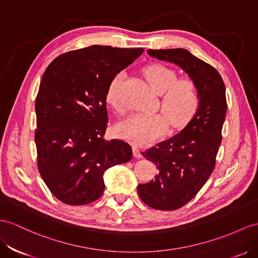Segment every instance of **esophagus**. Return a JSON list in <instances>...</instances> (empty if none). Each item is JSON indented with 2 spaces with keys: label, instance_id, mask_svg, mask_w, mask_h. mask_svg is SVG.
Here are the masks:
<instances>
[{
  "label": "esophagus",
  "instance_id": "obj_1",
  "mask_svg": "<svg viewBox=\"0 0 258 258\" xmlns=\"http://www.w3.org/2000/svg\"><path fill=\"white\" fill-rule=\"evenodd\" d=\"M133 155L135 158H142V153L137 146H133Z\"/></svg>",
  "mask_w": 258,
  "mask_h": 258
}]
</instances>
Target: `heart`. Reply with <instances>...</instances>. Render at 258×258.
<instances>
[{
    "label": "heart",
    "mask_w": 258,
    "mask_h": 258,
    "mask_svg": "<svg viewBox=\"0 0 258 258\" xmlns=\"http://www.w3.org/2000/svg\"><path fill=\"white\" fill-rule=\"evenodd\" d=\"M144 76L153 89L162 94L160 105L173 126L188 123L197 113L201 105V92L194 81L189 78L177 79L172 69L162 64H150L143 70ZM122 74L111 79L107 89V101L121 111L120 87ZM162 113L132 114L116 126L117 134L125 140L137 144H146L156 140L167 131L169 121Z\"/></svg>",
    "instance_id": "1"
}]
</instances>
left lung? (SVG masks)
I'll list each match as a JSON object with an SVG mask.
<instances>
[{
	"instance_id": "8db88e82",
	"label": "left lung",
	"mask_w": 258,
	"mask_h": 258,
	"mask_svg": "<svg viewBox=\"0 0 258 258\" xmlns=\"http://www.w3.org/2000/svg\"><path fill=\"white\" fill-rule=\"evenodd\" d=\"M148 53L179 65L201 92L200 109L186 126L142 153L159 173L137 186L141 200L154 209L175 210L200 192L215 169L227 112L226 87L215 68L185 49H150Z\"/></svg>"
}]
</instances>
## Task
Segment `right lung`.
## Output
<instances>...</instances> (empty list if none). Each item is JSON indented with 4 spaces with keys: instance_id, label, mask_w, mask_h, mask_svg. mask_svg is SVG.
Listing matches in <instances>:
<instances>
[{
    "instance_id": "obj_1",
    "label": "right lung",
    "mask_w": 258,
    "mask_h": 258,
    "mask_svg": "<svg viewBox=\"0 0 258 258\" xmlns=\"http://www.w3.org/2000/svg\"><path fill=\"white\" fill-rule=\"evenodd\" d=\"M143 49L90 45L55 57L45 70L36 98L37 164L58 201L90 204L104 190V171L132 159L122 140L105 141L107 89Z\"/></svg>"
}]
</instances>
